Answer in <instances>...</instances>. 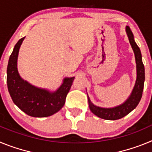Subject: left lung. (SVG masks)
<instances>
[{
	"mask_svg": "<svg viewBox=\"0 0 152 152\" xmlns=\"http://www.w3.org/2000/svg\"><path fill=\"white\" fill-rule=\"evenodd\" d=\"M126 32L128 36L130 45H131L134 54H135V63H136V80H135V84L132 91L128 99L124 103L119 106H116V107H111V108L97 107L91 101V99L88 95V104H89L91 111L96 116L103 119L116 120V119L124 117L137 107L142 96L145 82V67L143 62H142V54H141L140 49L137 45L136 42L134 39L132 32L129 26H126Z\"/></svg>",
	"mask_w": 152,
	"mask_h": 152,
	"instance_id": "obj_1",
	"label": "left lung"
}]
</instances>
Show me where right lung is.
<instances>
[{"instance_id":"add662e5","label":"right lung","mask_w":152,"mask_h":152,"mask_svg":"<svg viewBox=\"0 0 152 152\" xmlns=\"http://www.w3.org/2000/svg\"><path fill=\"white\" fill-rule=\"evenodd\" d=\"M25 37L17 42L10 55L7 70V83L13 103L21 110L33 117H47L56 113L64 105L66 96L75 77H64L55 91L37 88L20 77L17 69L19 50Z\"/></svg>"}]
</instances>
